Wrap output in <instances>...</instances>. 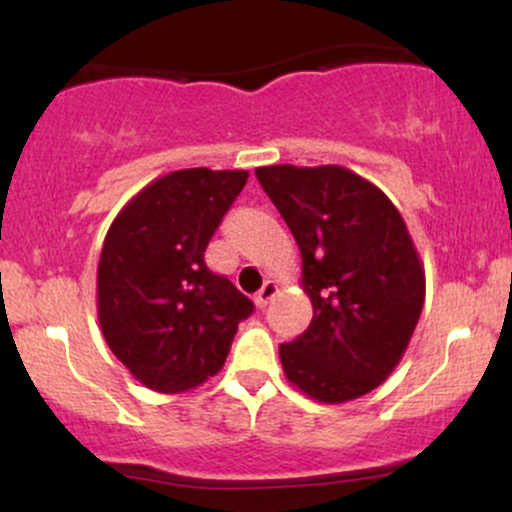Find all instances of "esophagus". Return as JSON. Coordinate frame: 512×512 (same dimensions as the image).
<instances>
[{"mask_svg":"<svg viewBox=\"0 0 512 512\" xmlns=\"http://www.w3.org/2000/svg\"><path fill=\"white\" fill-rule=\"evenodd\" d=\"M276 291H279V286H276L274 281H264L262 289L255 293V303L260 305V308H264V305H267L276 296Z\"/></svg>","mask_w":512,"mask_h":512,"instance_id":"1","label":"esophagus"}]
</instances>
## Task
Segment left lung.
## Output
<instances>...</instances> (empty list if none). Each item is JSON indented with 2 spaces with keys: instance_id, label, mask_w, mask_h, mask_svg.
Returning <instances> with one entry per match:
<instances>
[{
  "instance_id": "left-lung-1",
  "label": "left lung",
  "mask_w": 512,
  "mask_h": 512,
  "mask_svg": "<svg viewBox=\"0 0 512 512\" xmlns=\"http://www.w3.org/2000/svg\"><path fill=\"white\" fill-rule=\"evenodd\" d=\"M255 173L301 248L313 303L308 330L279 346L286 378L325 404L368 395L402 361L424 308L407 223L380 187L342 166Z\"/></svg>"
}]
</instances>
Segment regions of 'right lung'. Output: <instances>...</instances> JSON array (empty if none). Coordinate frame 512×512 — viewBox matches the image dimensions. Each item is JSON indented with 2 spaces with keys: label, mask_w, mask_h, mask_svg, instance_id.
I'll use <instances>...</instances> for the list:
<instances>
[{
  "label": "right lung",
  "mask_w": 512,
  "mask_h": 512,
  "mask_svg": "<svg viewBox=\"0 0 512 512\" xmlns=\"http://www.w3.org/2000/svg\"><path fill=\"white\" fill-rule=\"evenodd\" d=\"M248 175L173 170L110 223L98 262V320L110 351L149 390L178 395L207 383L255 308L204 262Z\"/></svg>",
  "instance_id": "right-lung-1"
}]
</instances>
